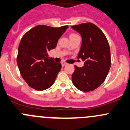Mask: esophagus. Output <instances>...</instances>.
I'll return each mask as SVG.
<instances>
[{"mask_svg":"<svg viewBox=\"0 0 130 130\" xmlns=\"http://www.w3.org/2000/svg\"><path fill=\"white\" fill-rule=\"evenodd\" d=\"M67 65V63H65V61H62V62H61V65H62V67L65 66V65Z\"/></svg>","mask_w":130,"mask_h":130,"instance_id":"esophagus-1","label":"esophagus"}]
</instances>
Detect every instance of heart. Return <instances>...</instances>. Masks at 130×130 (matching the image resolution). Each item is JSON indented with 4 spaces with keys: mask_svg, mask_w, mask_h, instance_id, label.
<instances>
[{
    "mask_svg": "<svg viewBox=\"0 0 130 130\" xmlns=\"http://www.w3.org/2000/svg\"><path fill=\"white\" fill-rule=\"evenodd\" d=\"M77 36V35L75 34H70V37H72V36Z\"/></svg>",
    "mask_w": 130,
    "mask_h": 130,
    "instance_id": "obj_1",
    "label": "heart"
}]
</instances>
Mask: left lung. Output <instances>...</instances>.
<instances>
[{
    "label": "left lung",
    "instance_id": "1",
    "mask_svg": "<svg viewBox=\"0 0 130 130\" xmlns=\"http://www.w3.org/2000/svg\"><path fill=\"white\" fill-rule=\"evenodd\" d=\"M82 37L77 58L84 61L83 67L74 66V85L82 91H91L105 80L111 65L109 42L102 31L94 24L85 23L72 26Z\"/></svg>",
    "mask_w": 130,
    "mask_h": 130
}]
</instances>
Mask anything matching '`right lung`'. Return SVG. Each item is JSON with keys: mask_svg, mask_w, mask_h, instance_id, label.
<instances>
[{"mask_svg": "<svg viewBox=\"0 0 130 130\" xmlns=\"http://www.w3.org/2000/svg\"><path fill=\"white\" fill-rule=\"evenodd\" d=\"M67 28L37 25L23 36L18 47L17 64L22 77L31 88L45 90L55 83L61 65L50 58L47 51L56 47Z\"/></svg>", "mask_w": 130, "mask_h": 130, "instance_id": "1", "label": "right lung"}]
</instances>
